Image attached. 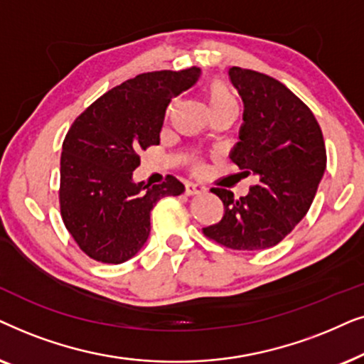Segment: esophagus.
Instances as JSON below:
<instances>
[{"instance_id":"obj_1","label":"esophagus","mask_w":364,"mask_h":364,"mask_svg":"<svg viewBox=\"0 0 364 364\" xmlns=\"http://www.w3.org/2000/svg\"><path fill=\"white\" fill-rule=\"evenodd\" d=\"M206 188L201 185V183H193V181H186L185 183V193L188 196L193 195H200V193H205Z\"/></svg>"}]
</instances>
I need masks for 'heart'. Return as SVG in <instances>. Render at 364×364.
I'll list each match as a JSON object with an SVG mask.
<instances>
[{"label": "heart", "mask_w": 364, "mask_h": 364, "mask_svg": "<svg viewBox=\"0 0 364 364\" xmlns=\"http://www.w3.org/2000/svg\"><path fill=\"white\" fill-rule=\"evenodd\" d=\"M206 98L213 113L223 108H236V100L235 96H232L231 90L220 80L211 81V83L206 86ZM198 168L200 166H195V169Z\"/></svg>", "instance_id": "b5f03b06"}]
</instances>
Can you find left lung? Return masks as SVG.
<instances>
[{"instance_id":"obj_1","label":"left lung","mask_w":364,"mask_h":364,"mask_svg":"<svg viewBox=\"0 0 364 364\" xmlns=\"http://www.w3.org/2000/svg\"><path fill=\"white\" fill-rule=\"evenodd\" d=\"M230 77L245 103L230 158L258 183L240 200L211 188L225 215L203 232L225 248L261 251L287 238L308 213L326 169V148L311 109L283 83L238 66L230 68Z\"/></svg>"}]
</instances>
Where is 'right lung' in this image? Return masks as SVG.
<instances>
[{
	"mask_svg": "<svg viewBox=\"0 0 364 364\" xmlns=\"http://www.w3.org/2000/svg\"><path fill=\"white\" fill-rule=\"evenodd\" d=\"M200 76L196 66L151 71L106 91L73 121L61 151L60 211L85 255L100 263L133 258L149 236V213L185 186L133 183L139 151L159 144L169 101Z\"/></svg>",
	"mask_w": 364,
	"mask_h": 364,
	"instance_id": "obj_1",
	"label": "right lung"
}]
</instances>
